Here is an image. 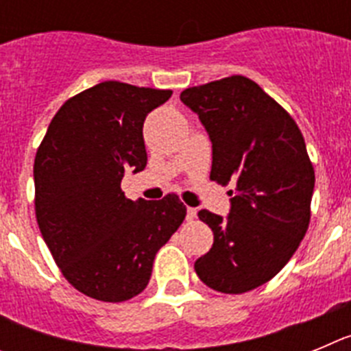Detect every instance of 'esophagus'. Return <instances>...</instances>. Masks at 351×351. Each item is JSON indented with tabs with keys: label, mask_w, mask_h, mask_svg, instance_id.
Instances as JSON below:
<instances>
[{
	"label": "esophagus",
	"mask_w": 351,
	"mask_h": 351,
	"mask_svg": "<svg viewBox=\"0 0 351 351\" xmlns=\"http://www.w3.org/2000/svg\"><path fill=\"white\" fill-rule=\"evenodd\" d=\"M195 218H197V209H195V207H188V210H186V219H188V221H193Z\"/></svg>",
	"instance_id": "obj_1"
}]
</instances>
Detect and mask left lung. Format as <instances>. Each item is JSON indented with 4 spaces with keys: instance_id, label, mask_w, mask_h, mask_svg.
<instances>
[{
    "instance_id": "1",
    "label": "left lung",
    "mask_w": 351,
    "mask_h": 351,
    "mask_svg": "<svg viewBox=\"0 0 351 351\" xmlns=\"http://www.w3.org/2000/svg\"><path fill=\"white\" fill-rule=\"evenodd\" d=\"M181 101L213 142L210 181L234 184L230 214L202 209L213 247L197 276L221 293H244L274 278L308 232L315 169L293 117L258 84L232 75L188 88Z\"/></svg>"
}]
</instances>
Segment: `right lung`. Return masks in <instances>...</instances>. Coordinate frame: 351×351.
Masks as SVG:
<instances>
[{"mask_svg": "<svg viewBox=\"0 0 351 351\" xmlns=\"http://www.w3.org/2000/svg\"><path fill=\"white\" fill-rule=\"evenodd\" d=\"M170 89L105 80L71 96L52 117L35 156V213L68 283L84 295L123 302L151 280L158 250L184 221L176 193L130 200L125 170L145 169V116Z\"/></svg>", "mask_w": 351, "mask_h": 351, "instance_id": "right-lung-1", "label": "right lung"}]
</instances>
